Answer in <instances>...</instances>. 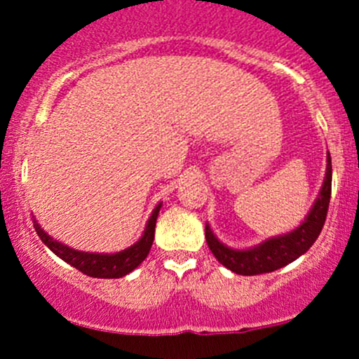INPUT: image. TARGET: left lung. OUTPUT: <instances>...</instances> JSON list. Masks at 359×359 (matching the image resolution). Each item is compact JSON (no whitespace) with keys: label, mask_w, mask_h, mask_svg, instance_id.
Listing matches in <instances>:
<instances>
[{"label":"left lung","mask_w":359,"mask_h":359,"mask_svg":"<svg viewBox=\"0 0 359 359\" xmlns=\"http://www.w3.org/2000/svg\"><path fill=\"white\" fill-rule=\"evenodd\" d=\"M332 194V158L327 153V172H325L323 186L316 201L311 206L306 219L300 222L299 227L287 234L267 238L259 245L250 248H233L224 245L219 238L213 234L210 226L206 224L205 236L208 248L215 255V259L233 273L241 276H253V274L273 273L281 269L287 264L299 259L300 255L313 247L314 241L320 236L323 224L327 220L328 205H330Z\"/></svg>","instance_id":"obj_1"}]
</instances>
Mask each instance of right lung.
<instances>
[{"label": "right lung", "mask_w": 359, "mask_h": 359, "mask_svg": "<svg viewBox=\"0 0 359 359\" xmlns=\"http://www.w3.org/2000/svg\"><path fill=\"white\" fill-rule=\"evenodd\" d=\"M163 203H158L154 206L153 213H151L149 220L146 224V229H144L142 236L139 238V241L132 245V247L121 250V252L116 253H93V252H79L67 245L60 243V241L53 240L48 233L41 229V226L38 224V220H32L34 222L36 234L41 238L43 243L46 245L53 253H55L59 259H62L64 262L71 264L72 267H76L78 271L85 273L86 276L92 278H123L128 273H132L133 269L140 266L144 262L147 255H149V250L153 247L154 240V227H156V219L159 215V210H161Z\"/></svg>", "instance_id": "1"}]
</instances>
